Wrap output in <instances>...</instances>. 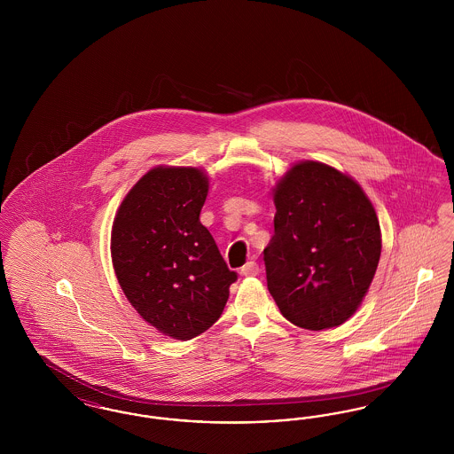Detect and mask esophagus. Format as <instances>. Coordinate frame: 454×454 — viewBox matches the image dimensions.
Here are the masks:
<instances>
[{"label": "esophagus", "mask_w": 454, "mask_h": 454, "mask_svg": "<svg viewBox=\"0 0 454 454\" xmlns=\"http://www.w3.org/2000/svg\"><path fill=\"white\" fill-rule=\"evenodd\" d=\"M241 274H243V276H257V274H259V263L254 262V260L247 262V263L241 267Z\"/></svg>", "instance_id": "esophagus-1"}]
</instances>
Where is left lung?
I'll list each match as a JSON object with an SVG mask.
<instances>
[{
  "instance_id": "8db88e82",
  "label": "left lung",
  "mask_w": 454,
  "mask_h": 454,
  "mask_svg": "<svg viewBox=\"0 0 454 454\" xmlns=\"http://www.w3.org/2000/svg\"><path fill=\"white\" fill-rule=\"evenodd\" d=\"M274 204L263 262L282 317L306 330L344 324L366 296L381 255L372 204L350 176L318 161L286 173Z\"/></svg>"
}]
</instances>
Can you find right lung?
I'll return each mask as SVG.
<instances>
[{
	"instance_id": "obj_1",
	"label": "right lung",
	"mask_w": 454,
	"mask_h": 454,
	"mask_svg": "<svg viewBox=\"0 0 454 454\" xmlns=\"http://www.w3.org/2000/svg\"><path fill=\"white\" fill-rule=\"evenodd\" d=\"M207 189L199 168H153L126 195L112 226V262L126 298L178 340L216 324L238 279L200 224Z\"/></svg>"
}]
</instances>
